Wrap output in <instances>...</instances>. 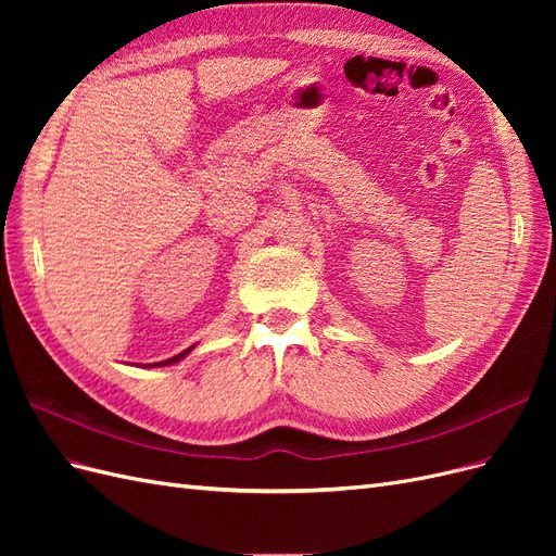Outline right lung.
I'll list each match as a JSON object with an SVG mask.
<instances>
[{
    "label": "right lung",
    "mask_w": 556,
    "mask_h": 556,
    "mask_svg": "<svg viewBox=\"0 0 556 556\" xmlns=\"http://www.w3.org/2000/svg\"><path fill=\"white\" fill-rule=\"evenodd\" d=\"M194 348V345H192ZM192 348H188V350H182L180 355H176V357H172V359H164V362H157V364H146V366H169V364H176V362H180L185 355H188V352L192 350Z\"/></svg>",
    "instance_id": "obj_1"
}]
</instances>
